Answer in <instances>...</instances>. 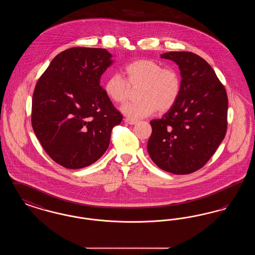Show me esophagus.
Here are the masks:
<instances>
[{"mask_svg":"<svg viewBox=\"0 0 255 255\" xmlns=\"http://www.w3.org/2000/svg\"><path fill=\"white\" fill-rule=\"evenodd\" d=\"M124 122H125V123L129 124V125H134V124H136V123H137V121L131 120V119H125V120H124Z\"/></svg>","mask_w":255,"mask_h":255,"instance_id":"obj_1","label":"esophagus"}]
</instances>
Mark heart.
<instances>
[{
  "label": "heart",
  "mask_w": 255,
  "mask_h": 255,
  "mask_svg": "<svg viewBox=\"0 0 255 255\" xmlns=\"http://www.w3.org/2000/svg\"><path fill=\"white\" fill-rule=\"evenodd\" d=\"M126 80L119 73L111 74L104 82V93L114 103H123L136 89L138 100L128 102L122 112L128 118L138 120L150 116L156 110L168 112L177 102L182 90L179 72L172 67H163L157 60L145 58L133 61L124 68Z\"/></svg>",
  "instance_id": "b5f03b06"
}]
</instances>
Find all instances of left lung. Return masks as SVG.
Instances as JSON below:
<instances>
[{
  "label": "left lung",
  "instance_id": "left-lung-1",
  "mask_svg": "<svg viewBox=\"0 0 255 255\" xmlns=\"http://www.w3.org/2000/svg\"><path fill=\"white\" fill-rule=\"evenodd\" d=\"M161 58L177 63L182 90L176 104L161 119L150 122V158L176 175L202 168L224 139L228 127V96L214 70L189 51H169Z\"/></svg>",
  "mask_w": 255,
  "mask_h": 255
}]
</instances>
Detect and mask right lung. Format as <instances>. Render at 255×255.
Wrapping results in <instances>:
<instances>
[{
    "instance_id": "obj_1",
    "label": "right lung",
    "mask_w": 255,
    "mask_h": 255,
    "mask_svg": "<svg viewBox=\"0 0 255 255\" xmlns=\"http://www.w3.org/2000/svg\"><path fill=\"white\" fill-rule=\"evenodd\" d=\"M111 58L105 49H66L35 86L33 131L49 157L68 169L96 162L109 147L113 128L122 122V114L100 86Z\"/></svg>"
}]
</instances>
